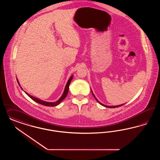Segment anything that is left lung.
<instances>
[{
  "mask_svg": "<svg viewBox=\"0 0 160 160\" xmlns=\"http://www.w3.org/2000/svg\"><path fill=\"white\" fill-rule=\"evenodd\" d=\"M92 91V90H91ZM92 94H93V96H94V98H95V99L96 100V101L98 102L99 103H100L101 105H102L103 107H107V108H116V107H121L122 105H123L124 104H122V105H116V106H108V105H103V103H102L101 102H100L98 99H97V98H96L95 96V95L93 94V93L92 92Z\"/></svg>",
  "mask_w": 160,
  "mask_h": 160,
  "instance_id": "8db88e82",
  "label": "left lung"
}]
</instances>
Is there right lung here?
Returning a JSON list of instances; mask_svg holds the SVG:
<instances>
[{"label":"right lung","mask_w":160,"mask_h":160,"mask_svg":"<svg viewBox=\"0 0 160 160\" xmlns=\"http://www.w3.org/2000/svg\"><path fill=\"white\" fill-rule=\"evenodd\" d=\"M72 77H73V76H71L70 78H69L68 81L67 82V84H66V86H65V88L64 93H63L61 97V98L58 100L57 101H56V102H46V101H42V100L39 99L37 98H35V97H34V96H32V95H29L28 93H27L26 92H25V93H26V94H27L28 96H29L32 99L33 101H34L35 102L41 104V105H45V106H47V107H55V106H57V105H59L60 103L61 102V101H62L64 100V99L65 98V97H66L67 95L68 92V90H69V86H70V84L71 82L72 79ZM17 82L18 83L19 86L21 87L20 84H19V82H18V79H17ZM21 89H22L21 87Z\"/></svg>","instance_id":"1"}]
</instances>
